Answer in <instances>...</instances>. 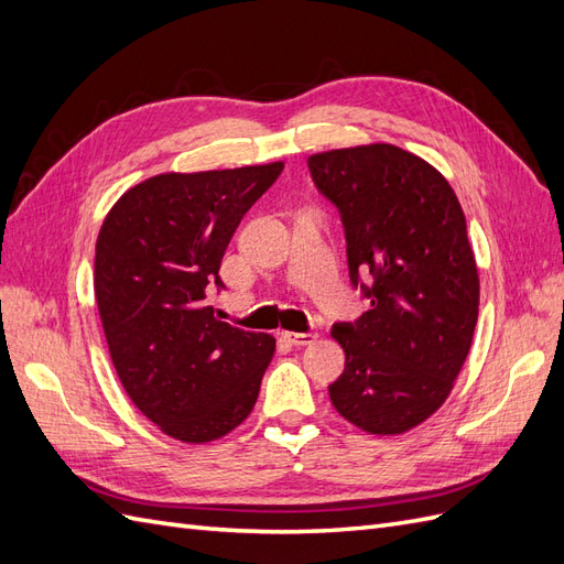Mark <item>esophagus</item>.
Wrapping results in <instances>:
<instances>
[{
    "instance_id": "34e87169",
    "label": "esophagus",
    "mask_w": 564,
    "mask_h": 564,
    "mask_svg": "<svg viewBox=\"0 0 564 564\" xmlns=\"http://www.w3.org/2000/svg\"><path fill=\"white\" fill-rule=\"evenodd\" d=\"M284 340H289L292 346H313L317 340V334H299V332H284Z\"/></svg>"
}]
</instances>
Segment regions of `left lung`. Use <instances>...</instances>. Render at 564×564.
I'll list each match as a JSON object with an SVG mask.
<instances>
[{
    "label": "left lung",
    "mask_w": 564,
    "mask_h": 564,
    "mask_svg": "<svg viewBox=\"0 0 564 564\" xmlns=\"http://www.w3.org/2000/svg\"><path fill=\"white\" fill-rule=\"evenodd\" d=\"M317 191L346 228L350 282L371 308L332 336L346 369L329 386L336 412L371 435H402L445 404L480 311L466 216L433 164L390 143L308 158Z\"/></svg>",
    "instance_id": "obj_1"
}]
</instances>
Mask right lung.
Wrapping results in <instances>:
<instances>
[{"mask_svg": "<svg viewBox=\"0 0 564 564\" xmlns=\"http://www.w3.org/2000/svg\"><path fill=\"white\" fill-rule=\"evenodd\" d=\"M284 162L160 174L119 197L96 240L94 289L110 360L131 402L169 437L207 445L256 404L275 338L220 322L230 237Z\"/></svg>", "mask_w": 564, "mask_h": 564, "instance_id": "obj_1", "label": "right lung"}]
</instances>
